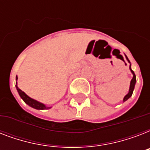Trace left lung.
I'll return each instance as SVG.
<instances>
[{
    "instance_id": "left-lung-1",
    "label": "left lung",
    "mask_w": 150,
    "mask_h": 150,
    "mask_svg": "<svg viewBox=\"0 0 150 150\" xmlns=\"http://www.w3.org/2000/svg\"><path fill=\"white\" fill-rule=\"evenodd\" d=\"M125 56L126 59H127V61H128V63L130 64V65H129V69H130L131 72H132V75H133V77H132V79L131 80L130 86H129V90H128V94H127V95H125V97H124L123 102H125L126 100H128V99L130 98L131 96H132V93H133V91H134V89H135V83H136V76H135L134 71H133L132 70V68H131V62H130V61L128 60V57L126 56L125 54Z\"/></svg>"
}]
</instances>
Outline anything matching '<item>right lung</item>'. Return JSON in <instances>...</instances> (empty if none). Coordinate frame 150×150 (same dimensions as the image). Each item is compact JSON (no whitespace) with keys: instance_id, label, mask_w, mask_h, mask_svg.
Segmentation results:
<instances>
[{"instance_id":"right-lung-1","label":"right lung","mask_w":150,"mask_h":150,"mask_svg":"<svg viewBox=\"0 0 150 150\" xmlns=\"http://www.w3.org/2000/svg\"><path fill=\"white\" fill-rule=\"evenodd\" d=\"M17 80H18V76H16V84H15V87H16V89H17L18 93L19 94L20 97L23 100L26 104H28L29 107H33L34 109L36 110H47L51 108L52 107H47V106H46L45 104H43V103H40L37 101V100H34V99L31 98V97H29L28 95L25 93L24 92L22 91L21 89L18 87V83H17Z\"/></svg>"}]
</instances>
